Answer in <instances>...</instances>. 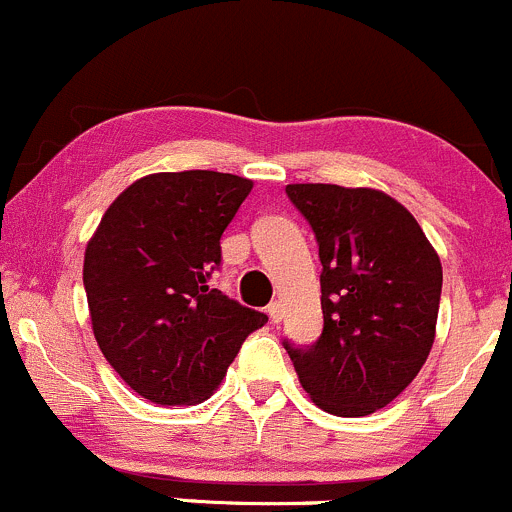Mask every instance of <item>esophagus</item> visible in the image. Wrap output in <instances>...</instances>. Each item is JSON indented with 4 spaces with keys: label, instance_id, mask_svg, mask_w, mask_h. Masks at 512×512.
Wrapping results in <instances>:
<instances>
[{
    "label": "esophagus",
    "instance_id": "obj_1",
    "mask_svg": "<svg viewBox=\"0 0 512 512\" xmlns=\"http://www.w3.org/2000/svg\"><path fill=\"white\" fill-rule=\"evenodd\" d=\"M268 318H271V323L281 321V318H283L281 301H271V303H268Z\"/></svg>",
    "mask_w": 512,
    "mask_h": 512
}]
</instances>
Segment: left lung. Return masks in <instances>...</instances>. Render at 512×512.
Returning <instances> with one entry per match:
<instances>
[{
  "mask_svg": "<svg viewBox=\"0 0 512 512\" xmlns=\"http://www.w3.org/2000/svg\"><path fill=\"white\" fill-rule=\"evenodd\" d=\"M321 258L323 331L283 341L303 391L323 411L368 416L401 396L435 338L443 268L406 206L376 189L288 184Z\"/></svg>",
  "mask_w": 512,
  "mask_h": 512,
  "instance_id": "obj_1",
  "label": "left lung"
}]
</instances>
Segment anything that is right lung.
Wrapping results in <instances>:
<instances>
[{"label":"right lung","instance_id":"add662e5","mask_svg":"<svg viewBox=\"0 0 512 512\" xmlns=\"http://www.w3.org/2000/svg\"><path fill=\"white\" fill-rule=\"evenodd\" d=\"M251 186L219 171L144 176L116 196L86 244L94 338L146 401H206L246 336L268 321L209 286L221 266V236Z\"/></svg>","mask_w":512,"mask_h":512}]
</instances>
